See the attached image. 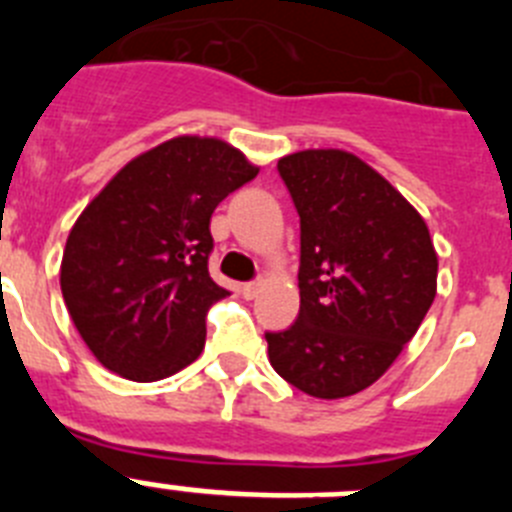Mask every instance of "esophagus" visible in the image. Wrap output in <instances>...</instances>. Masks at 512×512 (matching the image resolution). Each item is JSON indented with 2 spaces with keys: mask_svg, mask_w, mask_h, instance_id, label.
<instances>
[{
  "mask_svg": "<svg viewBox=\"0 0 512 512\" xmlns=\"http://www.w3.org/2000/svg\"><path fill=\"white\" fill-rule=\"evenodd\" d=\"M241 292H243V297H246V300H253V297H259L261 282H248V284H243Z\"/></svg>",
  "mask_w": 512,
  "mask_h": 512,
  "instance_id": "34e87169",
  "label": "esophagus"
}]
</instances>
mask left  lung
<instances>
[{"instance_id": "8db88e82", "label": "left lung", "mask_w": 512, "mask_h": 512, "mask_svg": "<svg viewBox=\"0 0 512 512\" xmlns=\"http://www.w3.org/2000/svg\"><path fill=\"white\" fill-rule=\"evenodd\" d=\"M300 215V315L266 333L274 372L338 400L377 382L418 333L436 297L428 225L379 171L341 148L277 164Z\"/></svg>"}]
</instances>
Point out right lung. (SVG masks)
<instances>
[{
    "label": "right lung",
    "instance_id": "add662e5",
    "mask_svg": "<svg viewBox=\"0 0 512 512\" xmlns=\"http://www.w3.org/2000/svg\"><path fill=\"white\" fill-rule=\"evenodd\" d=\"M256 174L225 140L176 135L84 207L63 248L61 292L104 369L156 382L202 354L207 310L228 295L207 271L210 217Z\"/></svg>",
    "mask_w": 512,
    "mask_h": 512
}]
</instances>
